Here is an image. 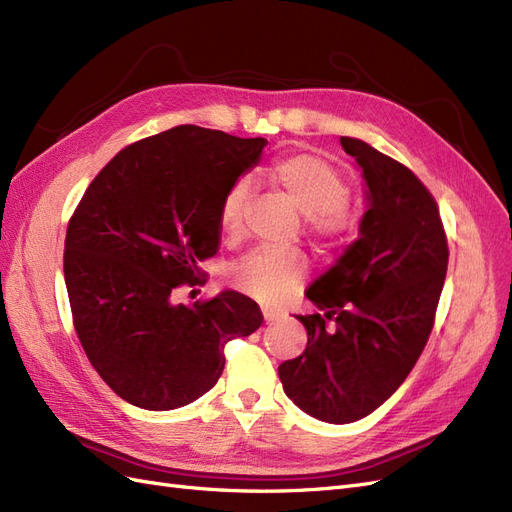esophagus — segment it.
<instances>
[{
	"label": "esophagus",
	"mask_w": 512,
	"mask_h": 512,
	"mask_svg": "<svg viewBox=\"0 0 512 512\" xmlns=\"http://www.w3.org/2000/svg\"><path fill=\"white\" fill-rule=\"evenodd\" d=\"M262 316H265L267 322H273L277 318H282V312L280 309H271V307H262Z\"/></svg>",
	"instance_id": "1"
}]
</instances>
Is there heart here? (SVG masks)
<instances>
[{
  "mask_svg": "<svg viewBox=\"0 0 512 512\" xmlns=\"http://www.w3.org/2000/svg\"><path fill=\"white\" fill-rule=\"evenodd\" d=\"M269 179L307 215V228L322 243L344 239L352 224L350 181L327 156L314 151L292 153L269 166ZM250 185L237 179L228 185L220 205V226L226 237L239 235ZM307 273V260L297 250L258 245L232 260L228 282L260 301H277L297 288Z\"/></svg>",
  "mask_w": 512,
  "mask_h": 512,
  "instance_id": "1",
  "label": "heart"
}]
</instances>
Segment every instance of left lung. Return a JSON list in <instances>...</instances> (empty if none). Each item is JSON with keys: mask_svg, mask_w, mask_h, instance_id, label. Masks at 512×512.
Segmentation results:
<instances>
[{"mask_svg": "<svg viewBox=\"0 0 512 512\" xmlns=\"http://www.w3.org/2000/svg\"><path fill=\"white\" fill-rule=\"evenodd\" d=\"M339 143L363 168L369 209L359 241L305 290L322 314L297 316L307 346L277 371L303 412L342 425L382 406L425 350L448 243L436 198L408 166L356 138Z\"/></svg>", "mask_w": 512, "mask_h": 512, "instance_id": "1", "label": "left lung"}]
</instances>
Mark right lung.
Returning <instances> with one entry per match:
<instances>
[{"mask_svg":"<svg viewBox=\"0 0 512 512\" xmlns=\"http://www.w3.org/2000/svg\"><path fill=\"white\" fill-rule=\"evenodd\" d=\"M265 145L183 123L123 147L76 205L64 250L72 324L89 363L132 406L192 404L222 376L230 339L262 324L258 303L235 290L192 305L173 297L203 284L224 192Z\"/></svg>","mask_w":512,"mask_h":512,"instance_id":"obj_1","label":"right lung"}]
</instances>
